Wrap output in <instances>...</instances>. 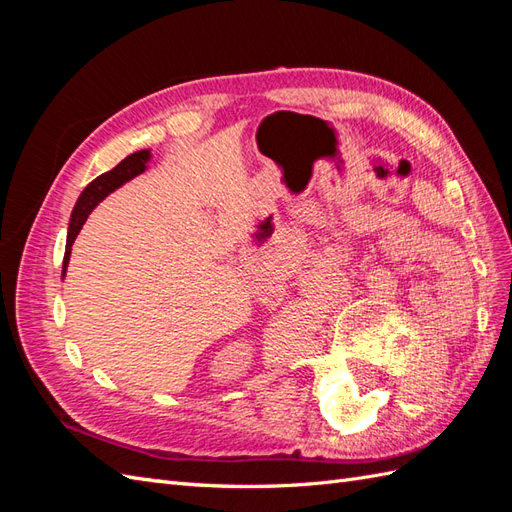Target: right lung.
Listing matches in <instances>:
<instances>
[{
	"label": "right lung",
	"instance_id": "add662e5",
	"mask_svg": "<svg viewBox=\"0 0 512 512\" xmlns=\"http://www.w3.org/2000/svg\"><path fill=\"white\" fill-rule=\"evenodd\" d=\"M147 160H149V149L143 151H136V154L127 156L121 165H116L112 171L103 173L96 180H92L88 187L83 189L81 198L76 200V206L72 211V220H70V228H68V244H65V257H63V275H65V268H68L70 262V250L76 235L83 228L85 220H88V215L92 213V209L101 200H105V195H110L114 189L121 187L123 182L132 180L138 173H143L147 167Z\"/></svg>",
	"mask_w": 512,
	"mask_h": 512
}]
</instances>
